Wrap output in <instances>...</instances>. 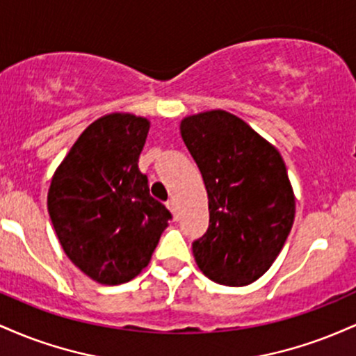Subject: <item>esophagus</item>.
Here are the masks:
<instances>
[{"mask_svg": "<svg viewBox=\"0 0 356 356\" xmlns=\"http://www.w3.org/2000/svg\"><path fill=\"white\" fill-rule=\"evenodd\" d=\"M165 206H167V209H169L170 212H172V218L177 220L179 219V214H177V207H175V202L172 201V199H169V201L165 202Z\"/></svg>", "mask_w": 356, "mask_h": 356, "instance_id": "1", "label": "esophagus"}]
</instances>
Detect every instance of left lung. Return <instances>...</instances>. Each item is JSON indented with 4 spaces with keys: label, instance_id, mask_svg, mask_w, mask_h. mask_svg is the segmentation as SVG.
Segmentation results:
<instances>
[{
    "label": "left lung",
    "instance_id": "8db88e82",
    "mask_svg": "<svg viewBox=\"0 0 356 356\" xmlns=\"http://www.w3.org/2000/svg\"><path fill=\"white\" fill-rule=\"evenodd\" d=\"M181 136L209 197V227L192 243L195 263L214 283H254L275 263L295 220L283 157L226 110L182 118Z\"/></svg>",
    "mask_w": 356,
    "mask_h": 356
}]
</instances>
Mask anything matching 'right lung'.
Here are the masks:
<instances>
[{"label":"right lung","instance_id":"right-lung-1","mask_svg":"<svg viewBox=\"0 0 356 356\" xmlns=\"http://www.w3.org/2000/svg\"><path fill=\"white\" fill-rule=\"evenodd\" d=\"M150 122L108 113L81 132L48 189V212L65 254L100 284L134 280L172 218L138 170Z\"/></svg>","mask_w":356,"mask_h":356}]
</instances>
